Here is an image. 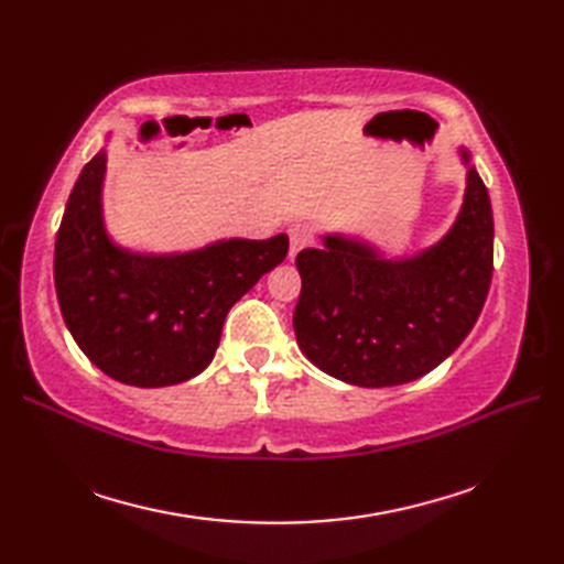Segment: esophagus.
Returning <instances> with one entry per match:
<instances>
[{"mask_svg":"<svg viewBox=\"0 0 564 564\" xmlns=\"http://www.w3.org/2000/svg\"><path fill=\"white\" fill-rule=\"evenodd\" d=\"M289 237H291V257H295L297 251L315 242V230L305 223H297L289 230Z\"/></svg>","mask_w":564,"mask_h":564,"instance_id":"1","label":"esophagus"}]
</instances>
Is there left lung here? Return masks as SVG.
<instances>
[{"mask_svg": "<svg viewBox=\"0 0 564 564\" xmlns=\"http://www.w3.org/2000/svg\"><path fill=\"white\" fill-rule=\"evenodd\" d=\"M467 164L458 220L438 245L406 259L327 235L295 257L303 289L293 329L327 376L358 388H390L426 376L475 327L492 283L495 223L487 186Z\"/></svg>", "mask_w": 564, "mask_h": 564, "instance_id": "left-lung-1", "label": "left lung"}]
</instances>
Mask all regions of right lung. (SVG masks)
Masks as SVG:
<instances>
[{"label": "right lung", "mask_w": 564, "mask_h": 564, "mask_svg": "<svg viewBox=\"0 0 564 564\" xmlns=\"http://www.w3.org/2000/svg\"><path fill=\"white\" fill-rule=\"evenodd\" d=\"M106 152L84 164L55 239V291L79 349L135 388L198 376L230 307L289 254V235L223 239L186 254H135L101 218Z\"/></svg>", "instance_id": "right-lung-1"}]
</instances>
